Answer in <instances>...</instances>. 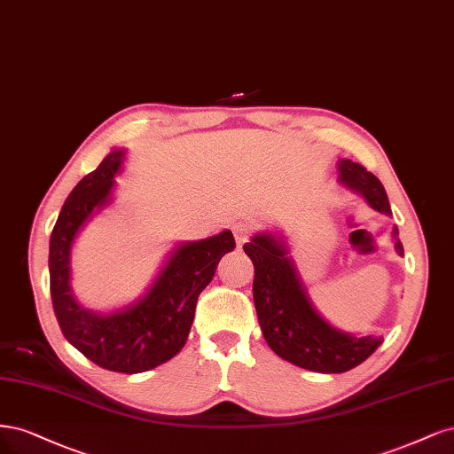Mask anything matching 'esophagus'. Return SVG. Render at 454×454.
I'll list each match as a JSON object with an SVG mask.
<instances>
[{
  "label": "esophagus",
  "instance_id": "34e87169",
  "mask_svg": "<svg viewBox=\"0 0 454 454\" xmlns=\"http://www.w3.org/2000/svg\"><path fill=\"white\" fill-rule=\"evenodd\" d=\"M231 231H233V238H236V243H238V247H241L247 239H248V226L247 224H243V223H236L231 226Z\"/></svg>",
  "mask_w": 454,
  "mask_h": 454
}]
</instances>
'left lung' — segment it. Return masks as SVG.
Here are the masks:
<instances>
[{"mask_svg": "<svg viewBox=\"0 0 454 454\" xmlns=\"http://www.w3.org/2000/svg\"><path fill=\"white\" fill-rule=\"evenodd\" d=\"M340 183L360 194L368 206L392 215L385 186L364 166L340 160ZM394 248L403 256L398 228H392ZM243 251L254 264L253 296L262 333L275 355L303 370L343 373L356 368L383 343L377 335H355L333 328L311 303L281 231H258Z\"/></svg>", "mask_w": 454, "mask_h": 454, "instance_id": "obj_1", "label": "left lung"}]
</instances>
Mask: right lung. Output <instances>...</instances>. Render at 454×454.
I'll return each instance as SVG.
<instances>
[{
    "label": "right lung",
    "mask_w": 454,
    "mask_h": 454,
    "mask_svg": "<svg viewBox=\"0 0 454 454\" xmlns=\"http://www.w3.org/2000/svg\"><path fill=\"white\" fill-rule=\"evenodd\" d=\"M124 158L126 149H113L67 196L49 247L51 298L66 340L86 358L111 372L141 373L171 360L184 347L198 296L236 241L230 230H223L206 239L177 243L137 300L111 311L86 309L71 288L73 245L84 226L114 201V177L122 171Z\"/></svg>",
    "instance_id": "obj_1"
}]
</instances>
